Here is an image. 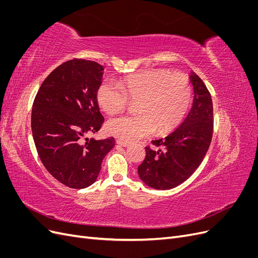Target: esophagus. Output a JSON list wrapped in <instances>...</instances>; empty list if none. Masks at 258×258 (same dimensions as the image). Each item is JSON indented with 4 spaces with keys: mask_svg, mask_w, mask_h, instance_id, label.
<instances>
[{
    "mask_svg": "<svg viewBox=\"0 0 258 258\" xmlns=\"http://www.w3.org/2000/svg\"><path fill=\"white\" fill-rule=\"evenodd\" d=\"M116 143L120 145V146H123V147H126V146L129 145V142H124V141H121V140H116Z\"/></svg>",
    "mask_w": 258,
    "mask_h": 258,
    "instance_id": "1",
    "label": "esophagus"
}]
</instances>
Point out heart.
I'll return each instance as SVG.
<instances>
[{
  "label": "heart",
  "instance_id": "obj_1",
  "mask_svg": "<svg viewBox=\"0 0 258 258\" xmlns=\"http://www.w3.org/2000/svg\"><path fill=\"white\" fill-rule=\"evenodd\" d=\"M192 84L188 76L165 69L147 70L127 77L120 85L103 81L96 92L98 105L108 116L124 112L137 104L135 117L107 121L110 136L132 142L152 135L174 130L188 113L192 101Z\"/></svg>",
  "mask_w": 258,
  "mask_h": 258
}]
</instances>
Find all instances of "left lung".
Here are the masks:
<instances>
[{"mask_svg": "<svg viewBox=\"0 0 258 258\" xmlns=\"http://www.w3.org/2000/svg\"><path fill=\"white\" fill-rule=\"evenodd\" d=\"M195 97L185 121L173 134L145 146V158L138 167L140 178L156 189L174 188L185 182L204 160L213 136V103L200 77L192 73Z\"/></svg>", "mask_w": 258, "mask_h": 258, "instance_id": "left-lung-1", "label": "left lung"}]
</instances>
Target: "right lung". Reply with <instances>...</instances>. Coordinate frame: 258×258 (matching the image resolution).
Instances as JSON below:
<instances>
[{
    "instance_id": "obj_1",
    "label": "right lung",
    "mask_w": 258,
    "mask_h": 258,
    "mask_svg": "<svg viewBox=\"0 0 258 258\" xmlns=\"http://www.w3.org/2000/svg\"><path fill=\"white\" fill-rule=\"evenodd\" d=\"M103 67L95 61L73 59L46 77L38 89L31 128L38 156L48 172L70 188L82 189L96 181L115 139H85L104 121L96 92Z\"/></svg>"
}]
</instances>
